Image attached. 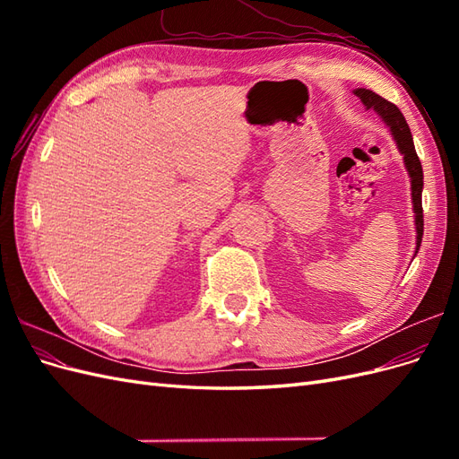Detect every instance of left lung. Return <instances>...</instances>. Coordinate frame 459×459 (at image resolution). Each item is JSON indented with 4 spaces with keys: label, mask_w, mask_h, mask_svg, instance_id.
<instances>
[{
    "label": "left lung",
    "mask_w": 459,
    "mask_h": 459,
    "mask_svg": "<svg viewBox=\"0 0 459 459\" xmlns=\"http://www.w3.org/2000/svg\"><path fill=\"white\" fill-rule=\"evenodd\" d=\"M354 93L362 100L366 108H373L375 113L381 115V118L386 122V126L391 128L400 152L404 155L406 169L411 178V203H413V212H415V228H418V248H415V253H418L421 238H423V204H421L423 169H421V160L418 157V152H415V147H413V137H411L410 126L404 115L400 113V108L391 101L383 100L381 95L364 88L356 90Z\"/></svg>",
    "instance_id": "obj_1"
}]
</instances>
